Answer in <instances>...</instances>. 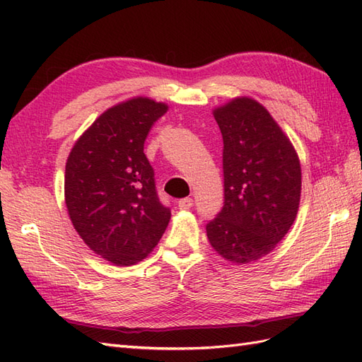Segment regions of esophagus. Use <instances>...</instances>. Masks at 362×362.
I'll return each instance as SVG.
<instances>
[{
  "mask_svg": "<svg viewBox=\"0 0 362 362\" xmlns=\"http://www.w3.org/2000/svg\"><path fill=\"white\" fill-rule=\"evenodd\" d=\"M193 206V199L191 197H183L179 201V209L180 210H189Z\"/></svg>",
  "mask_w": 362,
  "mask_h": 362,
  "instance_id": "esophagus-1",
  "label": "esophagus"
}]
</instances>
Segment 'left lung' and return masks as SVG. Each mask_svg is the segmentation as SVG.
<instances>
[{"label": "left lung", "instance_id": "1", "mask_svg": "<svg viewBox=\"0 0 362 362\" xmlns=\"http://www.w3.org/2000/svg\"><path fill=\"white\" fill-rule=\"evenodd\" d=\"M214 119L224 141V205L206 224V236L226 259L250 263L274 250L297 216L298 157L253 99H233L214 110Z\"/></svg>", "mask_w": 362, "mask_h": 362}]
</instances>
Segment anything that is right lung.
<instances>
[{"instance_id":"1","label":"right lung","mask_w":362,"mask_h":362,"mask_svg":"<svg viewBox=\"0 0 362 362\" xmlns=\"http://www.w3.org/2000/svg\"><path fill=\"white\" fill-rule=\"evenodd\" d=\"M168 107L135 98L99 117L70 152L65 202L76 232L117 266H130L156 247L171 219L160 202L144 141Z\"/></svg>"}]
</instances>
